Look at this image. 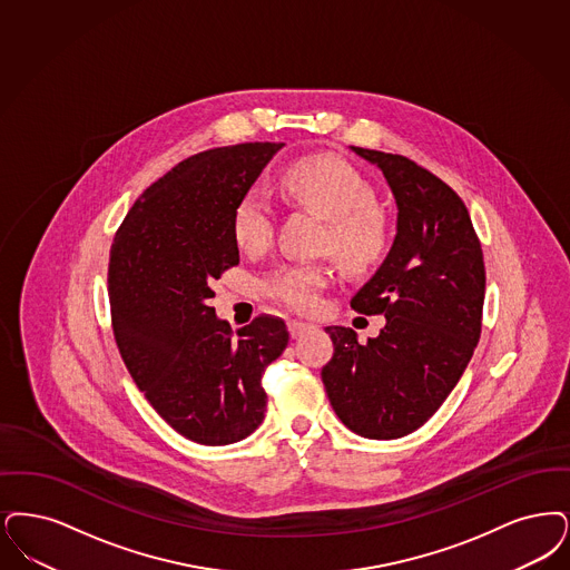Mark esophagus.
Listing matches in <instances>:
<instances>
[{
	"mask_svg": "<svg viewBox=\"0 0 570 570\" xmlns=\"http://www.w3.org/2000/svg\"><path fill=\"white\" fill-rule=\"evenodd\" d=\"M312 328H314V324H307V322H298V320H291V322H288V333H291L293 340L305 335V333L312 331Z\"/></svg>",
	"mask_w": 570,
	"mask_h": 570,
	"instance_id": "esophagus-1",
	"label": "esophagus"
}]
</instances>
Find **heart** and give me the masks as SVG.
Listing matches in <instances>:
<instances>
[{
	"label": "heart",
	"instance_id": "1",
	"mask_svg": "<svg viewBox=\"0 0 570 570\" xmlns=\"http://www.w3.org/2000/svg\"><path fill=\"white\" fill-rule=\"evenodd\" d=\"M296 204L328 218L324 246L347 269L375 265L387 248V225L375 207L373 186L347 163L331 157L296 160L282 178ZM275 207L269 193L254 184L233 216V233L244 250H261L272 242ZM328 282L322 265H286L267 277V293L295 312H316L320 291Z\"/></svg>",
	"mask_w": 570,
	"mask_h": 570
}]
</instances>
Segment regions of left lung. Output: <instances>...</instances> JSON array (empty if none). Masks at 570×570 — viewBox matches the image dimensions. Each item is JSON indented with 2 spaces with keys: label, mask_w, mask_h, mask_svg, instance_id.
<instances>
[{
  "label": "left lung",
  "mask_w": 570,
  "mask_h": 570,
  "mask_svg": "<svg viewBox=\"0 0 570 570\" xmlns=\"http://www.w3.org/2000/svg\"><path fill=\"white\" fill-rule=\"evenodd\" d=\"M350 148L384 174L396 204L390 252L350 303L366 316L384 314L386 326L365 345L352 328L326 326L335 352L322 382L352 433L399 439L443 405L478 347L483 254L448 184L407 157Z\"/></svg>",
  "instance_id": "8db88e82"
}]
</instances>
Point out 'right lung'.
<instances>
[{"mask_svg": "<svg viewBox=\"0 0 570 570\" xmlns=\"http://www.w3.org/2000/svg\"><path fill=\"white\" fill-rule=\"evenodd\" d=\"M282 146L237 144L183 160L144 190L110 250L120 356L160 417L202 445L261 426V377L288 345L284 320L258 316L233 333L209 307L212 282L239 263L235 207Z\"/></svg>", "mask_w": 570, "mask_h": 570, "instance_id": "add662e5", "label": "right lung"}]
</instances>
